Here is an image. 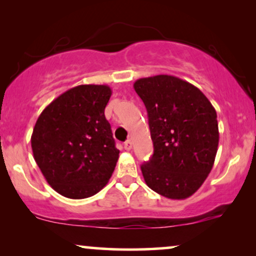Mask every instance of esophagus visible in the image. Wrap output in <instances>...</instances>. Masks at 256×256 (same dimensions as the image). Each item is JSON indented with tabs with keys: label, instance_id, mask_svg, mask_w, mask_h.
Wrapping results in <instances>:
<instances>
[{
	"label": "esophagus",
	"instance_id": "1",
	"mask_svg": "<svg viewBox=\"0 0 256 256\" xmlns=\"http://www.w3.org/2000/svg\"><path fill=\"white\" fill-rule=\"evenodd\" d=\"M124 148L126 151H130L132 148V142L130 140V139H128V140H126L124 143Z\"/></svg>",
	"mask_w": 256,
	"mask_h": 256
}]
</instances>
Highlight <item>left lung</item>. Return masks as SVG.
Instances as JSON below:
<instances>
[{"label":"left lung","instance_id":"8db88e82","mask_svg":"<svg viewBox=\"0 0 256 256\" xmlns=\"http://www.w3.org/2000/svg\"><path fill=\"white\" fill-rule=\"evenodd\" d=\"M134 87L154 142L151 160L140 166L145 183L166 198H188L214 166L220 138L214 106L196 86L166 74L142 78Z\"/></svg>","mask_w":256,"mask_h":256}]
</instances>
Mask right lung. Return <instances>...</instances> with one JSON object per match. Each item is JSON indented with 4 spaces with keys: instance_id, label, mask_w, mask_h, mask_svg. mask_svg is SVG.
<instances>
[{
    "instance_id": "add662e5",
    "label": "right lung",
    "mask_w": 256,
    "mask_h": 256,
    "mask_svg": "<svg viewBox=\"0 0 256 256\" xmlns=\"http://www.w3.org/2000/svg\"><path fill=\"white\" fill-rule=\"evenodd\" d=\"M112 90L80 85L54 99L32 134L34 160L48 184L67 198L96 195L111 178L119 158L105 108Z\"/></svg>"
}]
</instances>
